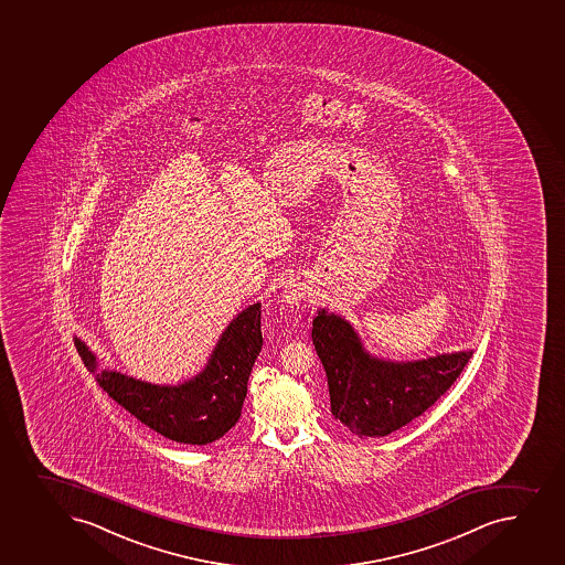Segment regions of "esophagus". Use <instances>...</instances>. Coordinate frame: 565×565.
Listing matches in <instances>:
<instances>
[{
    "mask_svg": "<svg viewBox=\"0 0 565 565\" xmlns=\"http://www.w3.org/2000/svg\"><path fill=\"white\" fill-rule=\"evenodd\" d=\"M306 297V287L298 281H289L284 286V298L287 303H298L302 298Z\"/></svg>",
    "mask_w": 565,
    "mask_h": 565,
    "instance_id": "obj_1",
    "label": "esophagus"
}]
</instances>
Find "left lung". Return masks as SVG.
<instances>
[{
    "label": "left lung",
    "mask_w": 565,
    "mask_h": 565,
    "mask_svg": "<svg viewBox=\"0 0 565 565\" xmlns=\"http://www.w3.org/2000/svg\"><path fill=\"white\" fill-rule=\"evenodd\" d=\"M330 386L331 414L359 436H386L418 418L457 381L473 352L388 361L364 348L342 315L319 309L311 330Z\"/></svg>",
    "instance_id": "1"
}]
</instances>
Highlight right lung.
Segmentation results:
<instances>
[{"instance_id": "right-lung-1", "label": "right lung", "mask_w": 565, "mask_h": 565, "mask_svg": "<svg viewBox=\"0 0 565 565\" xmlns=\"http://www.w3.org/2000/svg\"><path fill=\"white\" fill-rule=\"evenodd\" d=\"M84 366L121 407L169 440L204 446L226 435L241 416L246 383L262 352V303H252L218 337L206 366L179 385H154L99 369L96 353L75 337Z\"/></svg>"}]
</instances>
